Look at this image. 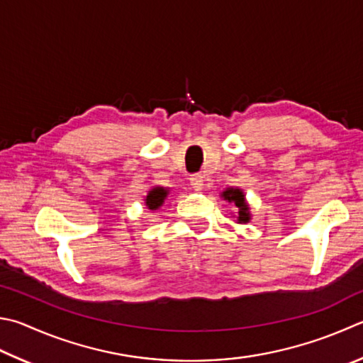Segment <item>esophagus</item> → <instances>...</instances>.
<instances>
[{
	"label": "esophagus",
	"instance_id": "esophagus-1",
	"mask_svg": "<svg viewBox=\"0 0 363 363\" xmlns=\"http://www.w3.org/2000/svg\"><path fill=\"white\" fill-rule=\"evenodd\" d=\"M203 182H204L203 174H192V176H190V184H192L194 189H196V190L203 189Z\"/></svg>",
	"mask_w": 363,
	"mask_h": 363
}]
</instances>
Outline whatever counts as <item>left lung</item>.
Masks as SVG:
<instances>
[{
  "label": "left lung",
  "instance_id": "left-lung-1",
  "mask_svg": "<svg viewBox=\"0 0 363 363\" xmlns=\"http://www.w3.org/2000/svg\"><path fill=\"white\" fill-rule=\"evenodd\" d=\"M222 196L228 201H233L235 206L238 208V220L241 223H246L249 220V209H247V204L245 201V195L240 189H228L225 192L222 194Z\"/></svg>",
  "mask_w": 363,
  "mask_h": 363
}]
</instances>
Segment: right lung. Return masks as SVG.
Listing matches in <instances>:
<instances>
[{"instance_id":"right-lung-1","label":"right lung","mask_w":363,"mask_h":363,"mask_svg":"<svg viewBox=\"0 0 363 363\" xmlns=\"http://www.w3.org/2000/svg\"><path fill=\"white\" fill-rule=\"evenodd\" d=\"M167 190L164 189H162V187H155V189H152L149 192V195L146 196V204H147V208L149 209H157V208H160L162 204H163V200L167 199Z\"/></svg>"}]
</instances>
